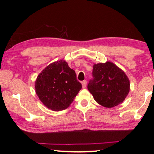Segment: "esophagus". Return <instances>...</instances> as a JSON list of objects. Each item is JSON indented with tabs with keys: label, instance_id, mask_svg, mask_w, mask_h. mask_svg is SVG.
I'll return each mask as SVG.
<instances>
[{
	"label": "esophagus",
	"instance_id": "obj_1",
	"mask_svg": "<svg viewBox=\"0 0 154 154\" xmlns=\"http://www.w3.org/2000/svg\"><path fill=\"white\" fill-rule=\"evenodd\" d=\"M82 87L83 88H85L86 85H87V81L86 80H83L82 82Z\"/></svg>",
	"mask_w": 154,
	"mask_h": 154
}]
</instances>
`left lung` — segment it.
Segmentation results:
<instances>
[{"instance_id":"obj_1","label":"left lung","mask_w":154,"mask_h":154,"mask_svg":"<svg viewBox=\"0 0 154 154\" xmlns=\"http://www.w3.org/2000/svg\"><path fill=\"white\" fill-rule=\"evenodd\" d=\"M87 88L97 103L111 108L124 101L130 91V82L122 70L107 62L94 65Z\"/></svg>"}]
</instances>
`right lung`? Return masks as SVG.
<instances>
[{
	"label": "right lung",
	"mask_w": 154,
	"mask_h": 154,
	"mask_svg": "<svg viewBox=\"0 0 154 154\" xmlns=\"http://www.w3.org/2000/svg\"><path fill=\"white\" fill-rule=\"evenodd\" d=\"M82 87L75 71L63 60L49 65L35 82L36 93L39 99L48 109L54 111L67 109Z\"/></svg>",
	"instance_id": "1"
}]
</instances>
